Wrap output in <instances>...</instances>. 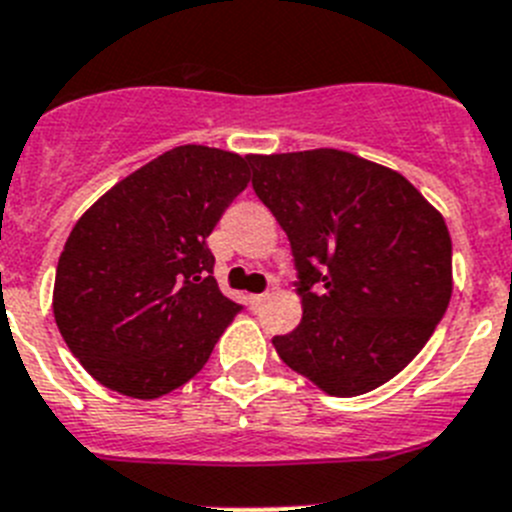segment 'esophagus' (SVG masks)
I'll return each instance as SVG.
<instances>
[{
	"instance_id": "esophagus-1",
	"label": "esophagus",
	"mask_w": 512,
	"mask_h": 512,
	"mask_svg": "<svg viewBox=\"0 0 512 512\" xmlns=\"http://www.w3.org/2000/svg\"><path fill=\"white\" fill-rule=\"evenodd\" d=\"M268 296L270 293H255V296H252V306H255V309H260L262 304H265V301H268Z\"/></svg>"
}]
</instances>
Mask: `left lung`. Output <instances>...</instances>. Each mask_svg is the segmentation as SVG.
Segmentation results:
<instances>
[{"label": "left lung", "instance_id": "obj_1", "mask_svg": "<svg viewBox=\"0 0 512 512\" xmlns=\"http://www.w3.org/2000/svg\"><path fill=\"white\" fill-rule=\"evenodd\" d=\"M252 188L286 231L301 324L281 361L332 397L397 376L451 301L446 221L399 172L337 149L250 157Z\"/></svg>", "mask_w": 512, "mask_h": 512}]
</instances>
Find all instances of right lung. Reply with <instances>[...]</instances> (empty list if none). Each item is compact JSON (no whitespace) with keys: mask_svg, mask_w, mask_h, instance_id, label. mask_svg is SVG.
I'll use <instances>...</instances> for the list:
<instances>
[{"mask_svg":"<svg viewBox=\"0 0 512 512\" xmlns=\"http://www.w3.org/2000/svg\"><path fill=\"white\" fill-rule=\"evenodd\" d=\"M250 182V157L177 146L121 180L71 229L53 317L102 386L157 399L206 366L244 309L213 278L208 234Z\"/></svg>","mask_w":512,"mask_h":512,"instance_id":"obj_1","label":"right lung"}]
</instances>
